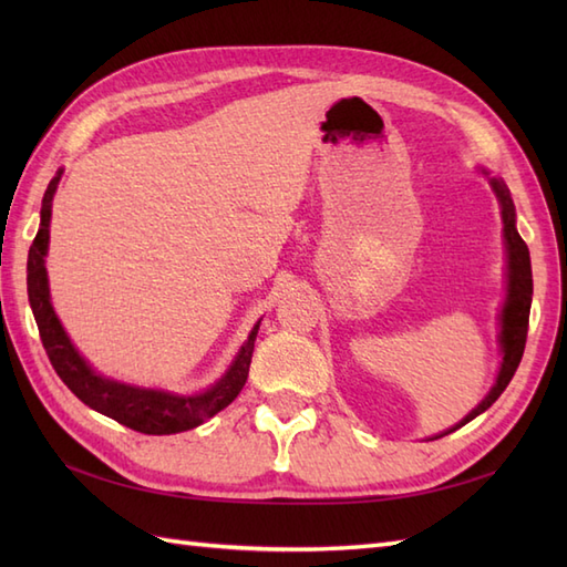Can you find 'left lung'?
Segmentation results:
<instances>
[{
	"label": "left lung",
	"instance_id": "obj_1",
	"mask_svg": "<svg viewBox=\"0 0 567 567\" xmlns=\"http://www.w3.org/2000/svg\"><path fill=\"white\" fill-rule=\"evenodd\" d=\"M489 175L487 171H483ZM489 185L495 189V195L499 199L502 207V224H504V246H507V302H504L502 309V331H499V346H502V368L495 388L489 390V394L480 402L473 412H470L461 424H455L453 429L443 431L451 433L455 429L465 426L467 421H473L497 402V396L507 390V384L512 382L516 368L522 363L524 355V346H526V331H528V311H532V295H534V280H532V258H528V248L524 244V238L516 231V212H514V202L507 185L497 177H489ZM436 436V439H441Z\"/></svg>",
	"mask_w": 567,
	"mask_h": 567
}]
</instances>
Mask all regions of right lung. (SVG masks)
<instances>
[{
  "instance_id": "add662e5",
  "label": "right lung",
  "mask_w": 567,
  "mask_h": 567,
  "mask_svg": "<svg viewBox=\"0 0 567 567\" xmlns=\"http://www.w3.org/2000/svg\"><path fill=\"white\" fill-rule=\"evenodd\" d=\"M60 175L51 179L41 207V226L35 234L29 262H27V285H29V302L33 309V319L39 323V333L48 360L55 368L58 378L63 380L70 392L87 404L94 412L110 416L118 424H124L134 431L148 433V436H171V433L189 431L204 421L219 414L221 409L231 404L238 392L244 390L248 380V368L252 358V346H256V336L260 321L248 333V341L240 346L238 355L228 370L221 375L219 382H214L209 390L199 394H173L163 390H146L136 388V384L116 382L104 375H97L90 368L78 348L70 343L63 323L58 321L53 305H51V290H48V272H45V252H48V226H51V207L53 195L60 183Z\"/></svg>"
}]
</instances>
